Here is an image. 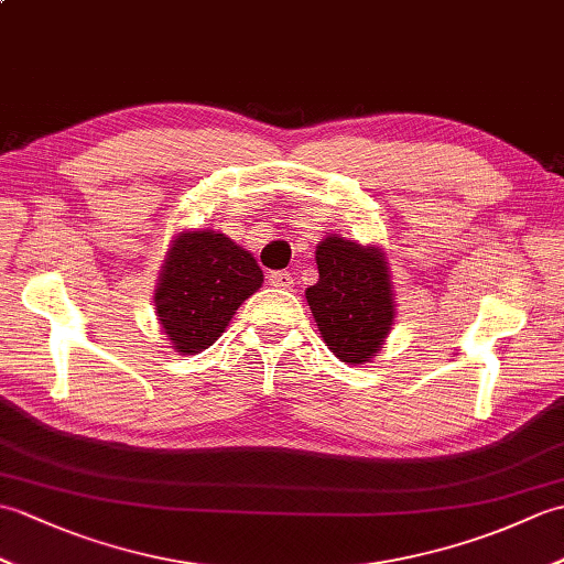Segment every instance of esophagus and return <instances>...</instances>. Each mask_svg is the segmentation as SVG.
Instances as JSON below:
<instances>
[{
    "label": "esophagus",
    "mask_w": 564,
    "mask_h": 564,
    "mask_svg": "<svg viewBox=\"0 0 564 564\" xmlns=\"http://www.w3.org/2000/svg\"><path fill=\"white\" fill-rule=\"evenodd\" d=\"M267 279L273 289H293V275L289 271H269Z\"/></svg>",
    "instance_id": "34e87169"
}]
</instances>
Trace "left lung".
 Instances as JSON below:
<instances>
[{"mask_svg":"<svg viewBox=\"0 0 564 564\" xmlns=\"http://www.w3.org/2000/svg\"><path fill=\"white\" fill-rule=\"evenodd\" d=\"M319 281L305 291L317 329L344 364L361 366L386 344L394 325L388 259L378 247L329 235L315 251Z\"/></svg>","mask_w":564,"mask_h":564,"instance_id":"obj_1","label":"left lung"}]
</instances>
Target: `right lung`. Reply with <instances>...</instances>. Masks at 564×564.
<instances>
[{"instance_id": "obj_1", "label": "right lung", "mask_w": 564, "mask_h": 564, "mask_svg": "<svg viewBox=\"0 0 564 564\" xmlns=\"http://www.w3.org/2000/svg\"><path fill=\"white\" fill-rule=\"evenodd\" d=\"M261 283L257 259L230 237L215 230L178 232L154 289V310L172 349L182 356L208 349Z\"/></svg>"}]
</instances>
